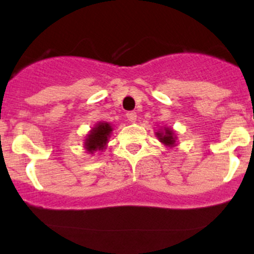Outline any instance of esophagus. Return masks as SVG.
<instances>
[{"label":"esophagus","mask_w":254,"mask_h":254,"mask_svg":"<svg viewBox=\"0 0 254 254\" xmlns=\"http://www.w3.org/2000/svg\"><path fill=\"white\" fill-rule=\"evenodd\" d=\"M127 117L130 122H136L137 115H136V112H133V111H130V112L127 113Z\"/></svg>","instance_id":"esophagus-1"}]
</instances>
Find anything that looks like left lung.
<instances>
[{
    "label": "left lung",
    "instance_id": "1",
    "mask_svg": "<svg viewBox=\"0 0 254 254\" xmlns=\"http://www.w3.org/2000/svg\"><path fill=\"white\" fill-rule=\"evenodd\" d=\"M157 137L166 145H173L176 142V138L173 137V131L168 129H165V132H157Z\"/></svg>",
    "mask_w": 254,
    "mask_h": 254
}]
</instances>
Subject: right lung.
<instances>
[{"mask_svg":"<svg viewBox=\"0 0 254 254\" xmlns=\"http://www.w3.org/2000/svg\"><path fill=\"white\" fill-rule=\"evenodd\" d=\"M112 127L109 123H100L98 127H93L90 133L86 139V148L90 153L94 150H101L107 143V138L110 137Z\"/></svg>","mask_w":254,"mask_h":254,"instance_id":"obj_1","label":"right lung"}]
</instances>
